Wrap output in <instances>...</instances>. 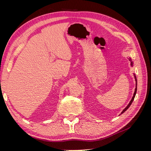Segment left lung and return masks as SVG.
I'll return each instance as SVG.
<instances>
[{
    "instance_id": "1",
    "label": "left lung",
    "mask_w": 151,
    "mask_h": 151,
    "mask_svg": "<svg viewBox=\"0 0 151 151\" xmlns=\"http://www.w3.org/2000/svg\"><path fill=\"white\" fill-rule=\"evenodd\" d=\"M129 60L131 62V66H132V67H133V62L132 61V60H131V58H130V59H129ZM134 77H135V82H136V83H135V87H136V88H135V91H134V95H133V97H132V99L130 100V103H129V104L127 105V107H126L125 109H123V110L122 111V113H120V115H121V114H122V113H124L125 111H127V109L130 107V106L131 105V104L132 103V102H133L134 99V98H135V94H136V93H137V78H136V76H135V74H134Z\"/></svg>"
}]
</instances>
